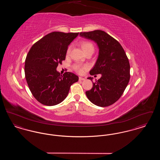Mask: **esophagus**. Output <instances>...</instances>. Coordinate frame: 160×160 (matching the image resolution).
<instances>
[{
	"label": "esophagus",
	"mask_w": 160,
	"mask_h": 160,
	"mask_svg": "<svg viewBox=\"0 0 160 160\" xmlns=\"http://www.w3.org/2000/svg\"><path fill=\"white\" fill-rule=\"evenodd\" d=\"M84 80H85V78H84L83 77H79V80L80 81H83Z\"/></svg>",
	"instance_id": "1"
}]
</instances>
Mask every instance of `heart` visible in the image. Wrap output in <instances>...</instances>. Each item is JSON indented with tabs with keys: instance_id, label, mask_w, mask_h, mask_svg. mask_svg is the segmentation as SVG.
I'll return each mask as SVG.
<instances>
[{
	"instance_id": "b5f03b06",
	"label": "heart",
	"mask_w": 160,
	"mask_h": 160,
	"mask_svg": "<svg viewBox=\"0 0 160 160\" xmlns=\"http://www.w3.org/2000/svg\"><path fill=\"white\" fill-rule=\"evenodd\" d=\"M80 45L85 53H87L90 52H94V50H95L94 46H93V43L90 41H83L80 43ZM71 49V46H69L67 50V55H68L70 53ZM88 68V65L82 66L79 64H76L73 66V69L78 73H82L84 69H86Z\"/></svg>"
}]
</instances>
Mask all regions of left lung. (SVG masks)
<instances>
[{"mask_svg": "<svg viewBox=\"0 0 160 160\" xmlns=\"http://www.w3.org/2000/svg\"><path fill=\"white\" fill-rule=\"evenodd\" d=\"M80 35L93 41L99 48L98 59L90 74H101V77L93 83L92 88L86 92V95L97 106H109L120 98L128 84V59L120 43L104 31L80 32ZM88 78L93 79L91 77Z\"/></svg>", "mask_w": 160, "mask_h": 160, "instance_id": "8db88e82", "label": "left lung"}]
</instances>
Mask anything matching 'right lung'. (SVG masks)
<instances>
[{
    "mask_svg": "<svg viewBox=\"0 0 160 160\" xmlns=\"http://www.w3.org/2000/svg\"><path fill=\"white\" fill-rule=\"evenodd\" d=\"M78 33L53 32L39 39L27 54L24 72L29 88L40 103L52 106L66 98L71 86L78 80L72 72L57 71L65 59L67 50Z\"/></svg>",
    "mask_w": 160,
    "mask_h": 160,
    "instance_id": "1",
    "label": "right lung"
}]
</instances>
